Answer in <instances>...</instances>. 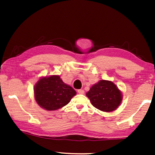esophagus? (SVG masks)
Listing matches in <instances>:
<instances>
[{"mask_svg":"<svg viewBox=\"0 0 155 155\" xmlns=\"http://www.w3.org/2000/svg\"><path fill=\"white\" fill-rule=\"evenodd\" d=\"M78 92H79V94H84V90H78Z\"/></svg>","mask_w":155,"mask_h":155,"instance_id":"esophagus-1","label":"esophagus"}]
</instances>
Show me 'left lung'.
<instances>
[{
	"label": "left lung",
	"mask_w": 155,
	"mask_h": 155,
	"mask_svg": "<svg viewBox=\"0 0 155 155\" xmlns=\"http://www.w3.org/2000/svg\"><path fill=\"white\" fill-rule=\"evenodd\" d=\"M86 95L94 107L105 112L116 110L121 104L122 94L111 81L101 80L92 85Z\"/></svg>",
	"instance_id": "1"
}]
</instances>
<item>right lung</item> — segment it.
<instances>
[{
    "label": "right lung",
    "instance_id": "add662e5",
    "mask_svg": "<svg viewBox=\"0 0 155 155\" xmlns=\"http://www.w3.org/2000/svg\"><path fill=\"white\" fill-rule=\"evenodd\" d=\"M76 92L70 85L52 75L41 78L34 86V97L37 104L47 111H54L70 102Z\"/></svg>",
    "mask_w": 155,
    "mask_h": 155
}]
</instances>
